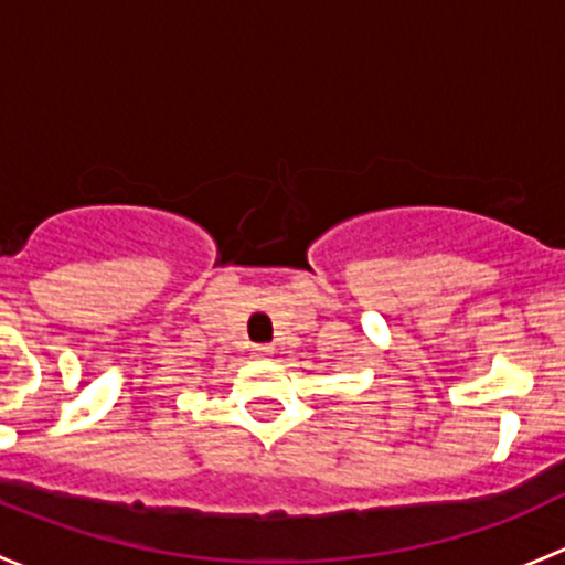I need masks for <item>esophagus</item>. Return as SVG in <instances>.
I'll use <instances>...</instances> for the list:
<instances>
[{"label": "esophagus", "mask_w": 565, "mask_h": 565, "mask_svg": "<svg viewBox=\"0 0 565 565\" xmlns=\"http://www.w3.org/2000/svg\"><path fill=\"white\" fill-rule=\"evenodd\" d=\"M250 355H254V358H270L273 347L270 344H254V347H250Z\"/></svg>", "instance_id": "esophagus-1"}]
</instances>
